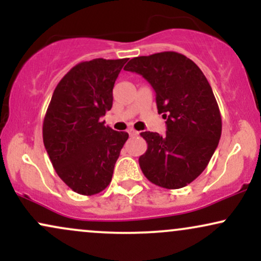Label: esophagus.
Segmentation results:
<instances>
[{
    "label": "esophagus",
    "mask_w": 261,
    "mask_h": 261,
    "mask_svg": "<svg viewBox=\"0 0 261 261\" xmlns=\"http://www.w3.org/2000/svg\"><path fill=\"white\" fill-rule=\"evenodd\" d=\"M127 134L130 135V136H136V135L139 134V133H137V131L135 130V128H127Z\"/></svg>",
    "instance_id": "34e87169"
}]
</instances>
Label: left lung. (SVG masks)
Returning <instances> with one entry per match:
<instances>
[{"label":"left lung","mask_w":261,"mask_h":261,"mask_svg":"<svg viewBox=\"0 0 261 261\" xmlns=\"http://www.w3.org/2000/svg\"><path fill=\"white\" fill-rule=\"evenodd\" d=\"M124 70L151 83L158 113L167 119L164 136L141 133L147 142L139 158L143 175L162 188L187 187L207 167L222 133L211 86L195 62L175 51L134 58Z\"/></svg>","instance_id":"obj_1"}]
</instances>
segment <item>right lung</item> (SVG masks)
Listing matches in <instances>:
<instances>
[{"label":"right lung","mask_w":261,"mask_h":261,"mask_svg":"<svg viewBox=\"0 0 261 261\" xmlns=\"http://www.w3.org/2000/svg\"><path fill=\"white\" fill-rule=\"evenodd\" d=\"M127 59H94L62 77L43 122L44 146L61 180L80 195L100 193L128 139L100 118L113 107V88Z\"/></svg>","instance_id":"right-lung-1"}]
</instances>
